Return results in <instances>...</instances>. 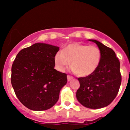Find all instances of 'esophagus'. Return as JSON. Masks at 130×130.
Segmentation results:
<instances>
[{"label":"esophagus","instance_id":"esophagus-1","mask_svg":"<svg viewBox=\"0 0 130 130\" xmlns=\"http://www.w3.org/2000/svg\"><path fill=\"white\" fill-rule=\"evenodd\" d=\"M73 78V77L72 76H70V75L67 76V79H68V81H70V80H71V79H72Z\"/></svg>","mask_w":130,"mask_h":130}]
</instances>
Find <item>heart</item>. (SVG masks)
<instances>
[{
    "label": "heart",
    "mask_w": 130,
    "mask_h": 130,
    "mask_svg": "<svg viewBox=\"0 0 130 130\" xmlns=\"http://www.w3.org/2000/svg\"><path fill=\"white\" fill-rule=\"evenodd\" d=\"M101 60V52L98 47L78 43L68 44L54 56L57 70L63 71L70 65L71 61L72 70L81 77L93 74L99 67Z\"/></svg>",
    "instance_id": "heart-1"
}]
</instances>
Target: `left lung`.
Segmentation results:
<instances>
[{
	"mask_svg": "<svg viewBox=\"0 0 130 130\" xmlns=\"http://www.w3.org/2000/svg\"><path fill=\"white\" fill-rule=\"evenodd\" d=\"M88 40L97 44L101 52V60L93 74L79 77L80 87L76 98L86 108L100 109L111 104L119 92L122 81L120 62L111 48L97 40Z\"/></svg>",
	"mask_w": 130,
	"mask_h": 130,
	"instance_id": "obj_1",
	"label": "left lung"
}]
</instances>
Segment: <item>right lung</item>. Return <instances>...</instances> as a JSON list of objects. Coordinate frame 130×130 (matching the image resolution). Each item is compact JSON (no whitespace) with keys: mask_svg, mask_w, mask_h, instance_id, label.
Wrapping results in <instances>:
<instances>
[{"mask_svg":"<svg viewBox=\"0 0 130 130\" xmlns=\"http://www.w3.org/2000/svg\"><path fill=\"white\" fill-rule=\"evenodd\" d=\"M59 50L58 46L37 43L21 50L13 62L11 84L19 100L29 109L52 108L67 84V74L54 69Z\"/></svg>","mask_w":130,"mask_h":130,"instance_id":"right-lung-1","label":"right lung"}]
</instances>
